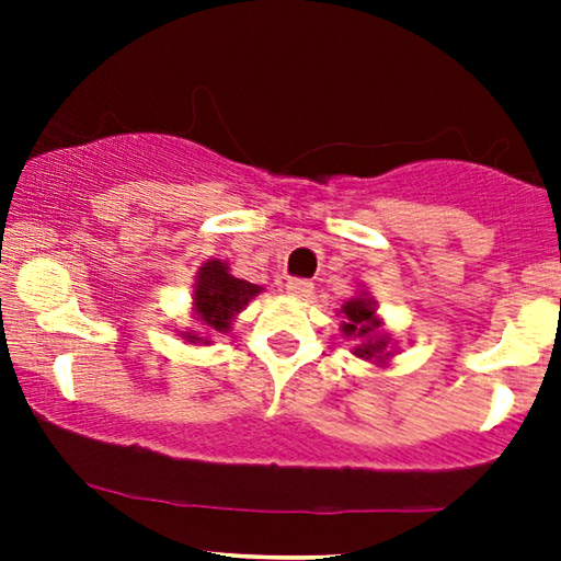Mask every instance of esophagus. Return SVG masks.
<instances>
[{"mask_svg":"<svg viewBox=\"0 0 561 561\" xmlns=\"http://www.w3.org/2000/svg\"><path fill=\"white\" fill-rule=\"evenodd\" d=\"M286 290H288L290 296H296V298H311L313 283L306 280V278H290L286 283Z\"/></svg>","mask_w":561,"mask_h":561,"instance_id":"obj_1","label":"esophagus"}]
</instances>
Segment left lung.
<instances>
[{"label":"left lung","mask_w":561,"mask_h":561,"mask_svg":"<svg viewBox=\"0 0 561 561\" xmlns=\"http://www.w3.org/2000/svg\"><path fill=\"white\" fill-rule=\"evenodd\" d=\"M336 317H342L340 332L344 340L352 342V355L355 357L378 367H388L393 355H398V342H393V336L382 329L386 321L378 313L375 298L367 296L365 288L350 296L347 301H342Z\"/></svg>","instance_id":"obj_1"}]
</instances>
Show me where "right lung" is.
Wrapping results in <instances>:
<instances>
[{"mask_svg":"<svg viewBox=\"0 0 561 561\" xmlns=\"http://www.w3.org/2000/svg\"><path fill=\"white\" fill-rule=\"evenodd\" d=\"M263 286L232 275L227 260L211 257L198 265L191 294V317L196 324L181 332L188 344H211V336L232 332L237 313L248 309L252 298L263 294Z\"/></svg>","mask_w":561,"mask_h":561,"instance_id":"1","label":"right lung"}]
</instances>
